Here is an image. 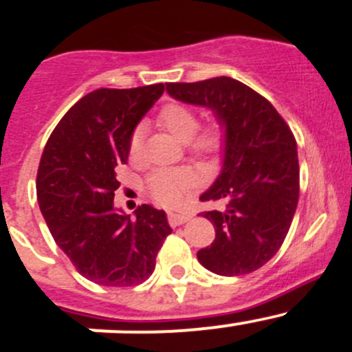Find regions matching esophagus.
<instances>
[{
	"label": "esophagus",
	"mask_w": 352,
	"mask_h": 352,
	"mask_svg": "<svg viewBox=\"0 0 352 352\" xmlns=\"http://www.w3.org/2000/svg\"><path fill=\"white\" fill-rule=\"evenodd\" d=\"M190 219V214H187V212H168V223L170 226H180L184 225V223H187Z\"/></svg>",
	"instance_id": "1"
}]
</instances>
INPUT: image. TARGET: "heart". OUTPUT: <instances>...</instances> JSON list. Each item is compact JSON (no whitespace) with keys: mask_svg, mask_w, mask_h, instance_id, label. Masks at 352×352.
Segmentation results:
<instances>
[{"mask_svg":"<svg viewBox=\"0 0 352 352\" xmlns=\"http://www.w3.org/2000/svg\"><path fill=\"white\" fill-rule=\"evenodd\" d=\"M158 124L179 141H187V150L194 156H211L218 153L223 144L221 122H211L202 129L199 127V116L194 109L184 104H166L158 112ZM144 129L136 126L129 134L127 153L131 158H140L143 153ZM192 173L186 168H160L151 172L144 180V189L158 204L179 206L186 197V192L192 186Z\"/></svg>","mask_w":352,"mask_h":352,"instance_id":"b5f03b06","label":"heart"}]
</instances>
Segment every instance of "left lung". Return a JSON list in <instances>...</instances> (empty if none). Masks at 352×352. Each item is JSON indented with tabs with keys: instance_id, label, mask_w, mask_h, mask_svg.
Instances as JSON below:
<instances>
[{
	"instance_id": "obj_1",
	"label": "left lung",
	"mask_w": 352,
	"mask_h": 352,
	"mask_svg": "<svg viewBox=\"0 0 352 352\" xmlns=\"http://www.w3.org/2000/svg\"><path fill=\"white\" fill-rule=\"evenodd\" d=\"M186 104L214 112L225 126L223 170L201 201L219 204L201 212L216 239L197 252L206 269L219 276L257 271L281 248L300 196L296 140L267 98L228 76L196 83H166Z\"/></svg>"
}]
</instances>
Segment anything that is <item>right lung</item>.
<instances>
[{
  "label": "right lung",
  "instance_id": "1",
  "mask_svg": "<svg viewBox=\"0 0 352 352\" xmlns=\"http://www.w3.org/2000/svg\"><path fill=\"white\" fill-rule=\"evenodd\" d=\"M165 85L100 88L65 113L45 143L37 172V199L52 239L76 271L100 286H136L155 271L166 214L141 204L134 218L113 208L127 163V141Z\"/></svg>",
  "mask_w": 352,
  "mask_h": 352
}]
</instances>
